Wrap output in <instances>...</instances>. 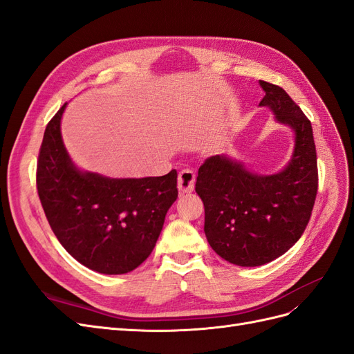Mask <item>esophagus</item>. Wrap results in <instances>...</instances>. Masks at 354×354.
<instances>
[{"mask_svg":"<svg viewBox=\"0 0 354 354\" xmlns=\"http://www.w3.org/2000/svg\"><path fill=\"white\" fill-rule=\"evenodd\" d=\"M196 176L192 169H183L178 174V190L181 194H190L195 189Z\"/></svg>","mask_w":354,"mask_h":354,"instance_id":"esophagus-1","label":"esophagus"}]
</instances>
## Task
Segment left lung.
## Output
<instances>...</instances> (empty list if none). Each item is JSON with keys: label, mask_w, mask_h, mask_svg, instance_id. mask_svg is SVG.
Returning <instances> with one entry per match:
<instances>
[{"label": "left lung", "mask_w": 354, "mask_h": 354, "mask_svg": "<svg viewBox=\"0 0 354 354\" xmlns=\"http://www.w3.org/2000/svg\"><path fill=\"white\" fill-rule=\"evenodd\" d=\"M276 120L295 133L291 162L273 176H257L226 156H211L199 167L195 190L205 208L211 248L232 264L270 263L301 238L317 195V156L312 124L288 93L260 81Z\"/></svg>", "instance_id": "1"}]
</instances>
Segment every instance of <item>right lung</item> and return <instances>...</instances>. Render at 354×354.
Returning a JSON list of instances; mask_svg holds the SVG:
<instances>
[{
  "label": "right lung",
  "instance_id": "1",
  "mask_svg": "<svg viewBox=\"0 0 354 354\" xmlns=\"http://www.w3.org/2000/svg\"><path fill=\"white\" fill-rule=\"evenodd\" d=\"M62 106L46 127L37 190L56 238L75 260L104 274L140 266L178 196L177 171L162 177L106 178L73 167L62 142Z\"/></svg>",
  "mask_w": 354,
  "mask_h": 354
}]
</instances>
